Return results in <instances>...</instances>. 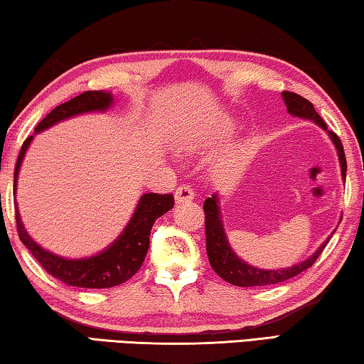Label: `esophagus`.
I'll list each match as a JSON object with an SVG mask.
<instances>
[{
    "instance_id": "esophagus-1",
    "label": "esophagus",
    "mask_w": 364,
    "mask_h": 364,
    "mask_svg": "<svg viewBox=\"0 0 364 364\" xmlns=\"http://www.w3.org/2000/svg\"><path fill=\"white\" fill-rule=\"evenodd\" d=\"M175 200L176 204H188V202H193L194 200V191L191 189L186 184H183L176 189L175 193Z\"/></svg>"
}]
</instances>
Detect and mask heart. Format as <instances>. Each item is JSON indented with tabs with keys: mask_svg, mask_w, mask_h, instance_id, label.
<instances>
[{
	"mask_svg": "<svg viewBox=\"0 0 364 364\" xmlns=\"http://www.w3.org/2000/svg\"><path fill=\"white\" fill-rule=\"evenodd\" d=\"M205 136H199V138H189V139H183L180 143H176V149L180 152H186V154H194L200 149L202 146L205 144Z\"/></svg>",
	"mask_w": 364,
	"mask_h": 364,
	"instance_id": "1",
	"label": "heart"
}]
</instances>
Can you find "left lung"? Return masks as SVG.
<instances>
[{
    "label": "left lung",
    "mask_w": 364,
    "mask_h": 364,
    "mask_svg": "<svg viewBox=\"0 0 364 364\" xmlns=\"http://www.w3.org/2000/svg\"><path fill=\"white\" fill-rule=\"evenodd\" d=\"M282 101H284L287 112L299 117V119L315 122L316 125L328 133L329 139L334 144L338 157V164H341V175L342 180L345 181V176H347V160H345L343 154V146L341 139L336 133L328 130L324 120L319 117V114L313 107V104L295 93H289L284 91L281 95ZM204 212H205V237H207V255L208 262H210L212 268L215 273H217L221 279L230 282L232 286L239 287H255V286H269V284H278V282L287 281L294 278V276L300 274L301 271L310 268L313 263L316 262V258L321 255L324 250L326 244L329 242L332 234L336 230L329 234L328 239L319 245V247L313 252V254L301 260L299 263L292 264V267L287 268H276V269H267V268H258L254 264L247 263L242 260L241 257H237L236 252L232 250L230 241H228L223 218H221V205H220V196L218 193L212 194V197H207L204 202ZM341 223V221H338Z\"/></svg>",
    "instance_id": "1"
}]
</instances>
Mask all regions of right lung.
Masks as SVG:
<instances>
[{
    "label": "right lung",
    "mask_w": 364,
    "mask_h": 364,
    "mask_svg": "<svg viewBox=\"0 0 364 364\" xmlns=\"http://www.w3.org/2000/svg\"><path fill=\"white\" fill-rule=\"evenodd\" d=\"M115 104L114 95L110 91H86V93L75 96L60 106L54 107L45 119L35 128V133L28 136L23 143L19 159L14 171V194L17 193V180L22 167L23 159L28 151L35 134L48 130L58 123L69 120L72 117L107 112ZM173 194H156L144 193L139 197L136 208L123 228V231L117 236L107 247L96 252V254L82 258H69L54 254L35 241L27 232L23 221L21 218L19 207L16 202V221L17 231L22 244L32 252V255L40 262L53 278L65 282L67 286L85 287V289H107L123 284L132 278L143 264L147 250H149V239L152 225L159 217L173 208Z\"/></svg>",
    "instance_id": "obj_1"
}]
</instances>
